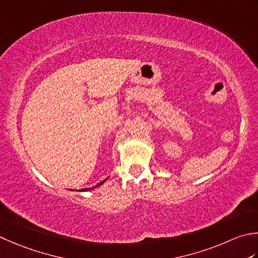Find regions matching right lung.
<instances>
[{"label": "right lung", "instance_id": "1", "mask_svg": "<svg viewBox=\"0 0 258 258\" xmlns=\"http://www.w3.org/2000/svg\"><path fill=\"white\" fill-rule=\"evenodd\" d=\"M106 180H107V179H105V180H103V181H102V182H99V183H98L97 185H95V186H94V188H97V186H99V185H102V184H103V183L105 182V181H106ZM90 189H93V188H86V189H82V190H79V191H88V190H90Z\"/></svg>", "mask_w": 258, "mask_h": 258}]
</instances>
